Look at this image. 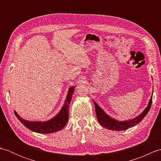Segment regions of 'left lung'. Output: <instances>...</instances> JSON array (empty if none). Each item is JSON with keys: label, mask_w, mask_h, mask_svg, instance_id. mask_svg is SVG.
I'll return each mask as SVG.
<instances>
[{"label": "left lung", "mask_w": 161, "mask_h": 161, "mask_svg": "<svg viewBox=\"0 0 161 161\" xmlns=\"http://www.w3.org/2000/svg\"><path fill=\"white\" fill-rule=\"evenodd\" d=\"M93 102L95 108L97 119L102 126H104L105 128L108 129L113 130V131H124V130L128 129L136 126L138 123L141 122L142 120V119L145 117L146 115L149 112L150 108H151L152 103V95L149 101L147 107L145 108V110L141 114L138 115L137 117L125 121H118L117 119L112 118L108 115L106 114L103 109H102V108L95 101H93Z\"/></svg>", "instance_id": "obj_1"}]
</instances>
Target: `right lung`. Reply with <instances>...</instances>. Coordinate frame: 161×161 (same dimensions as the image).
I'll return each instance as SVG.
<instances>
[{
    "instance_id": "1",
    "label": "right lung",
    "mask_w": 161,
    "mask_h": 161,
    "mask_svg": "<svg viewBox=\"0 0 161 161\" xmlns=\"http://www.w3.org/2000/svg\"><path fill=\"white\" fill-rule=\"evenodd\" d=\"M75 86L70 87L69 90L68 91L67 97L65 100L64 104L61 108V111L59 114L54 116L52 119L47 121H28L23 119L20 116H19L16 111H14V114L18 118L19 120L22 124L34 132L43 133H54L56 131H61L68 121V111H69V104L72 100V96L74 93Z\"/></svg>"
}]
</instances>
